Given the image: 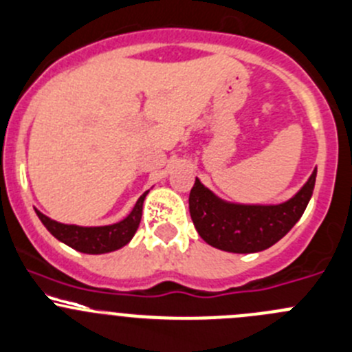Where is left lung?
Wrapping results in <instances>:
<instances>
[{
  "mask_svg": "<svg viewBox=\"0 0 352 352\" xmlns=\"http://www.w3.org/2000/svg\"><path fill=\"white\" fill-rule=\"evenodd\" d=\"M316 169L306 185L278 206H242L217 199L195 178L190 192V216L209 245L235 254L267 249L287 235L300 219L314 190Z\"/></svg>",
  "mask_w": 352,
  "mask_h": 352,
  "instance_id": "obj_1",
  "label": "left lung"
}]
</instances>
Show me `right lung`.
I'll list each match as a JSON object with an SVG mask.
<instances>
[{"mask_svg":"<svg viewBox=\"0 0 352 352\" xmlns=\"http://www.w3.org/2000/svg\"><path fill=\"white\" fill-rule=\"evenodd\" d=\"M146 193L148 192H145L140 197L128 217H124L122 221L116 224H109V226H93V228H88V226L63 224L58 223V221L50 219L48 216H45L39 210H36V214H38L41 223L46 226V230L60 242L67 243V245L79 250V252L105 254L120 249V247H124L133 239V235H135L140 226V221H142L143 200H145Z\"/></svg>","mask_w":352,"mask_h":352,"instance_id":"1","label":"right lung"}]
</instances>
